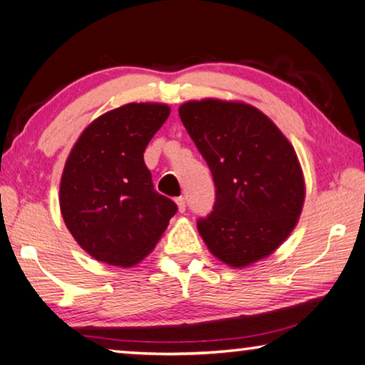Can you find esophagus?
<instances>
[{"label": "esophagus", "instance_id": "esophagus-1", "mask_svg": "<svg viewBox=\"0 0 365 365\" xmlns=\"http://www.w3.org/2000/svg\"><path fill=\"white\" fill-rule=\"evenodd\" d=\"M176 204H178V210L179 212H184V210H186V199H184V197L181 195V197H178V199H176Z\"/></svg>", "mask_w": 365, "mask_h": 365}]
</instances>
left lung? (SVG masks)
I'll use <instances>...</instances> for the list:
<instances>
[{
  "label": "left lung",
  "instance_id": "obj_1",
  "mask_svg": "<svg viewBox=\"0 0 365 365\" xmlns=\"http://www.w3.org/2000/svg\"><path fill=\"white\" fill-rule=\"evenodd\" d=\"M179 116L217 189L213 210L197 220L207 247L231 267L270 255L302 210L306 189L294 148L246 103L187 101Z\"/></svg>",
  "mask_w": 365,
  "mask_h": 365
}]
</instances>
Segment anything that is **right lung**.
Listing matches in <instances>:
<instances>
[{
  "label": "right lung",
  "mask_w": 365,
  "mask_h": 365,
  "mask_svg": "<svg viewBox=\"0 0 365 365\" xmlns=\"http://www.w3.org/2000/svg\"><path fill=\"white\" fill-rule=\"evenodd\" d=\"M170 116L160 103H129L83 130L66 161L59 205L93 259L133 267L157 246L178 205L153 187L143 152Z\"/></svg>",
  "instance_id": "1"
}]
</instances>
